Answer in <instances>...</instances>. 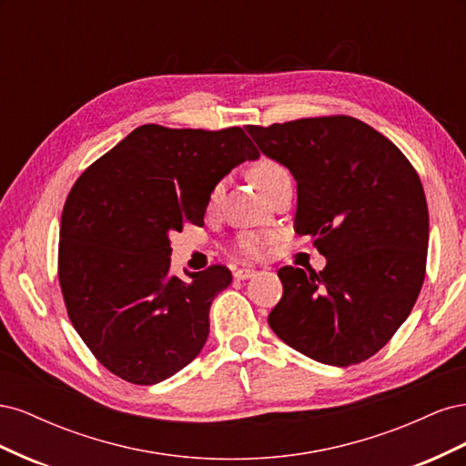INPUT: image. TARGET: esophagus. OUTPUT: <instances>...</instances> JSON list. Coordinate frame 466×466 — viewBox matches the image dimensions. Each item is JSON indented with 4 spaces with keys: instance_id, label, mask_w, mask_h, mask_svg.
Wrapping results in <instances>:
<instances>
[{
    "instance_id": "esophagus-1",
    "label": "esophagus",
    "mask_w": 466,
    "mask_h": 466,
    "mask_svg": "<svg viewBox=\"0 0 466 466\" xmlns=\"http://www.w3.org/2000/svg\"><path fill=\"white\" fill-rule=\"evenodd\" d=\"M233 276L237 279H248L252 276H257V270H255V268H237Z\"/></svg>"
}]
</instances>
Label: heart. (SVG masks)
I'll return each instance as SVG.
<instances>
[{
	"label": "heart",
	"instance_id": "b5f03b06",
	"mask_svg": "<svg viewBox=\"0 0 466 466\" xmlns=\"http://www.w3.org/2000/svg\"><path fill=\"white\" fill-rule=\"evenodd\" d=\"M281 175H288V171H286V167L281 165V163H278L276 159H266L264 157V159L257 161L255 165H252V168H250V177H252V180H255V185L260 190L266 185H270L274 178H278ZM221 188H223L221 182H218V185L211 188V192H209V204H214L219 198ZM266 241H268V238L258 235V233H245V235H241V237L237 238V250L241 252L243 257L258 258L262 252L266 250Z\"/></svg>",
	"mask_w": 466,
	"mask_h": 466
}]
</instances>
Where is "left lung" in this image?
Masks as SVG:
<instances>
[{"mask_svg": "<svg viewBox=\"0 0 466 466\" xmlns=\"http://www.w3.org/2000/svg\"><path fill=\"white\" fill-rule=\"evenodd\" d=\"M298 180L295 233L324 270L284 266L270 329L307 358L348 368L375 356L424 284L430 216L421 180L389 137L346 115L247 126Z\"/></svg>", "mask_w": 466, "mask_h": 466, "instance_id": "obj_1", "label": "left lung"}]
</instances>
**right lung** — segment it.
<instances>
[{"mask_svg":"<svg viewBox=\"0 0 466 466\" xmlns=\"http://www.w3.org/2000/svg\"><path fill=\"white\" fill-rule=\"evenodd\" d=\"M258 155L238 126L144 124L76 180L62 211L58 279L69 320L110 373L155 385L200 354L211 301L231 272L211 264L182 281L168 235L204 225L211 188Z\"/></svg>","mask_w":466,"mask_h":466,"instance_id":"right-lung-1","label":"right lung"}]
</instances>
